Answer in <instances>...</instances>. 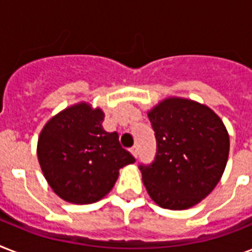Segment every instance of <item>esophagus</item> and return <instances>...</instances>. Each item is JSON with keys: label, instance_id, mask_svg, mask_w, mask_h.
Segmentation results:
<instances>
[{"label": "esophagus", "instance_id": "34e87169", "mask_svg": "<svg viewBox=\"0 0 252 252\" xmlns=\"http://www.w3.org/2000/svg\"><path fill=\"white\" fill-rule=\"evenodd\" d=\"M130 153H132V156H133L134 158H137V156H138V148H137V146H133V148L130 149Z\"/></svg>", "mask_w": 252, "mask_h": 252}]
</instances>
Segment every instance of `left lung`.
Listing matches in <instances>:
<instances>
[{
	"instance_id": "obj_1",
	"label": "left lung",
	"mask_w": 252,
	"mask_h": 252,
	"mask_svg": "<svg viewBox=\"0 0 252 252\" xmlns=\"http://www.w3.org/2000/svg\"><path fill=\"white\" fill-rule=\"evenodd\" d=\"M157 140L150 165H140L154 203L172 211L205 199L221 179L229 157V133L205 104L171 96L148 112Z\"/></svg>"
}]
</instances>
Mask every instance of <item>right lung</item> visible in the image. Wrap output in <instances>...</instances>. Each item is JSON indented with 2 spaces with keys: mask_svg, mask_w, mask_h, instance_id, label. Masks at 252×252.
<instances>
[{
  "mask_svg": "<svg viewBox=\"0 0 252 252\" xmlns=\"http://www.w3.org/2000/svg\"><path fill=\"white\" fill-rule=\"evenodd\" d=\"M104 112L81 102L49 119L37 140V159L53 192L72 204H91L112 189L119 170L136 159L116 132L103 129Z\"/></svg>",
  "mask_w": 252,
  "mask_h": 252,
  "instance_id": "add662e5",
  "label": "right lung"
}]
</instances>
